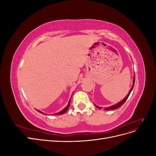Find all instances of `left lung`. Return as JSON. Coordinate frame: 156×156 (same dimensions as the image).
<instances>
[{
	"instance_id": "8db88e82",
	"label": "left lung",
	"mask_w": 156,
	"mask_h": 156,
	"mask_svg": "<svg viewBox=\"0 0 156 156\" xmlns=\"http://www.w3.org/2000/svg\"><path fill=\"white\" fill-rule=\"evenodd\" d=\"M134 84H135V74H134V78H133V85H132V87L131 88L130 90L129 91L128 94H127V96H126L123 99V100H122V101H120V102H119L118 103H116V104H115V105H113L110 106V107H105V108H104V110H105V111L112 110V109H116V108L120 107L122 104H123V103L126 101V100L127 99V98L129 97V94H130L131 92L132 91V90H133V88ZM94 105H95V106H96V108H102V107H101L97 106L96 104H94Z\"/></svg>"
}]
</instances>
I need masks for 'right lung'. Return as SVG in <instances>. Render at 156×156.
<instances>
[{"instance_id":"right-lung-1","label":"right lung","mask_w":156,"mask_h":156,"mask_svg":"<svg viewBox=\"0 0 156 156\" xmlns=\"http://www.w3.org/2000/svg\"><path fill=\"white\" fill-rule=\"evenodd\" d=\"M70 100H71V98L69 99V102H68V105L63 110H62L61 111H60V112H57V113H55V114H53V115H62V114H64V113H65L68 110V108H69V105H70ZM37 112H40V113H41V114H43V115H46V114H45V113H44L43 112H41V111H39V110H37V109H36Z\"/></svg>"}]
</instances>
